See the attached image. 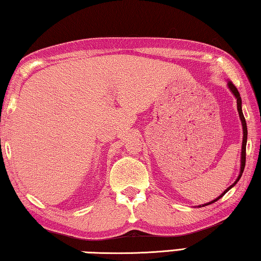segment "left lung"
<instances>
[{
    "mask_svg": "<svg viewBox=\"0 0 261 261\" xmlns=\"http://www.w3.org/2000/svg\"><path fill=\"white\" fill-rule=\"evenodd\" d=\"M228 86H229V88H230V91L232 92L233 93V95L236 96V99H237V110H238V114H240V117H241V121H242V124H243V145H242V159H241V173H240V176H238V178L236 179V182L233 183L232 185H230V187H229L226 191H224L222 194H221V196L219 197V198H216L215 200H213V201H211L210 204H213V202H215L216 200H219L221 197H223L224 194H226L229 190H230L233 185H235L238 180H240V178H241V176H242V174H243V171H244V167H245V159H246V139H247V127H246V122H245V117H244V115H243V112H242V99H241V95H240V92H238V90L236 88V86L233 85L232 84V82H230L229 81L228 82ZM210 204H206V205H210ZM206 205H204V206H206Z\"/></svg>",
    "mask_w": 261,
    "mask_h": 261,
    "instance_id": "1",
    "label": "left lung"
}]
</instances>
